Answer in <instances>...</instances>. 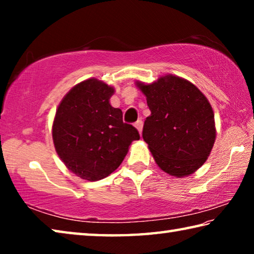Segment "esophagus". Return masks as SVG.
I'll return each mask as SVG.
<instances>
[{
    "label": "esophagus",
    "instance_id": "1",
    "mask_svg": "<svg viewBox=\"0 0 254 254\" xmlns=\"http://www.w3.org/2000/svg\"><path fill=\"white\" fill-rule=\"evenodd\" d=\"M134 127L137 128V131L140 132V134H141V131H142V127H143V122H142V120H137V121L134 123Z\"/></svg>",
    "mask_w": 254,
    "mask_h": 254
}]
</instances>
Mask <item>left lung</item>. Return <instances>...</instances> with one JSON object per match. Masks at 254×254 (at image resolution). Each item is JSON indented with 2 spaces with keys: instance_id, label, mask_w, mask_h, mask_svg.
I'll use <instances>...</instances> for the list:
<instances>
[{
  "instance_id": "obj_1",
  "label": "left lung",
  "mask_w": 254,
  "mask_h": 254,
  "mask_svg": "<svg viewBox=\"0 0 254 254\" xmlns=\"http://www.w3.org/2000/svg\"><path fill=\"white\" fill-rule=\"evenodd\" d=\"M136 86L151 111L142 136L159 168L177 178L191 175L207 160L216 137L208 100L194 84L175 75Z\"/></svg>"
}]
</instances>
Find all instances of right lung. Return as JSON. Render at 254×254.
I'll return each instance as SVG.
<instances>
[{
  "instance_id": "1",
  "label": "right lung",
  "mask_w": 254,
  "mask_h": 254,
  "mask_svg": "<svg viewBox=\"0 0 254 254\" xmlns=\"http://www.w3.org/2000/svg\"><path fill=\"white\" fill-rule=\"evenodd\" d=\"M114 88L89 78L68 92L56 112L53 140L59 158L72 174L96 182L121 165L136 128L123 122L122 111L110 104Z\"/></svg>"
}]
</instances>
